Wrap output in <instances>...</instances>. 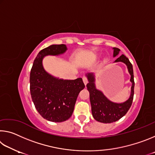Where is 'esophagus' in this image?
<instances>
[{
    "label": "esophagus",
    "mask_w": 155,
    "mask_h": 155,
    "mask_svg": "<svg viewBox=\"0 0 155 155\" xmlns=\"http://www.w3.org/2000/svg\"><path fill=\"white\" fill-rule=\"evenodd\" d=\"M83 81L84 83H85V85H87V83L88 82V79H87V77H86V76H84V77H83Z\"/></svg>",
    "instance_id": "34e87169"
}]
</instances>
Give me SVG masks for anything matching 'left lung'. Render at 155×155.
<instances>
[{"label":"left lung","mask_w":155,"mask_h":155,"mask_svg":"<svg viewBox=\"0 0 155 155\" xmlns=\"http://www.w3.org/2000/svg\"><path fill=\"white\" fill-rule=\"evenodd\" d=\"M120 49L114 48V57L117 56L119 53ZM123 62L127 65L128 72L131 76L130 81L132 83L131 94L130 98L124 103L117 104L112 103L109 101L101 91L96 90L94 84V77L93 74H88L87 78L89 82L87 84V90L90 92V98L91 105V112L94 118L97 121L103 123H111L116 122L127 114L131 104L133 103L134 96V75H133V65L129 60L124 54L119 57L115 62Z\"/></svg>","instance_id":"8db88e82"}]
</instances>
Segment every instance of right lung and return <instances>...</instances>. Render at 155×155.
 <instances>
[{"label":"right lung","instance_id":"1","mask_svg":"<svg viewBox=\"0 0 155 155\" xmlns=\"http://www.w3.org/2000/svg\"><path fill=\"white\" fill-rule=\"evenodd\" d=\"M65 44H54L41 50L34 60L30 73V91L37 111L44 119L61 122L72 116L76 101L85 88L81 78L58 79L48 74L42 65L44 56L58 55L66 51Z\"/></svg>","mask_w":155,"mask_h":155}]
</instances>
